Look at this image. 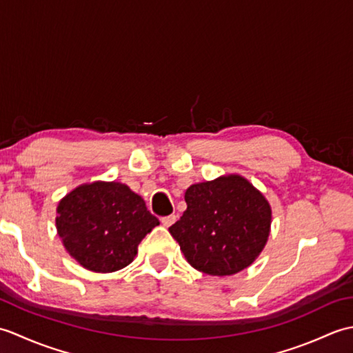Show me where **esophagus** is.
Returning a JSON list of instances; mask_svg holds the SVG:
<instances>
[{
  "mask_svg": "<svg viewBox=\"0 0 353 353\" xmlns=\"http://www.w3.org/2000/svg\"><path fill=\"white\" fill-rule=\"evenodd\" d=\"M176 221V215H167V216H162L161 219V223L163 224L165 228H170L171 224H174Z\"/></svg>",
  "mask_w": 353,
  "mask_h": 353,
  "instance_id": "1",
  "label": "esophagus"
}]
</instances>
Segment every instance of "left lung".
I'll return each instance as SVG.
<instances>
[{
    "mask_svg": "<svg viewBox=\"0 0 353 353\" xmlns=\"http://www.w3.org/2000/svg\"><path fill=\"white\" fill-rule=\"evenodd\" d=\"M186 211L168 229L186 261L211 276H230L259 256L270 235L272 208L247 181L230 174L191 185Z\"/></svg>",
    "mask_w": 353,
    "mask_h": 353,
    "instance_id": "1",
    "label": "left lung"
}]
</instances>
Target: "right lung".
<instances>
[{
    "label": "right lung",
    "instance_id": "right-lung-1",
    "mask_svg": "<svg viewBox=\"0 0 353 353\" xmlns=\"http://www.w3.org/2000/svg\"><path fill=\"white\" fill-rule=\"evenodd\" d=\"M159 220L145 201L119 182L80 185L59 201L56 228L66 252L95 273L129 265Z\"/></svg>",
    "mask_w": 353,
    "mask_h": 353
}]
</instances>
